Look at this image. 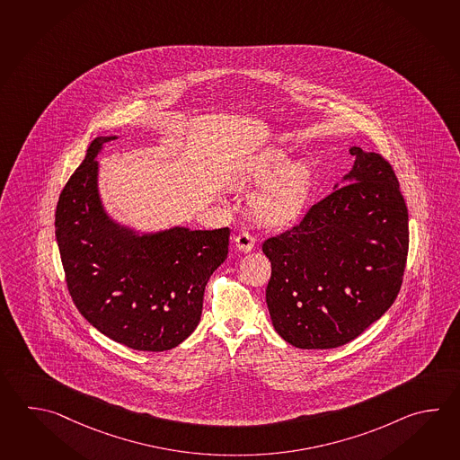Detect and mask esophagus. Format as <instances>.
I'll return each mask as SVG.
<instances>
[{
  "label": "esophagus",
  "instance_id": "34e87169",
  "mask_svg": "<svg viewBox=\"0 0 460 460\" xmlns=\"http://www.w3.org/2000/svg\"><path fill=\"white\" fill-rule=\"evenodd\" d=\"M253 244H255V241H253L252 235L249 234V233H239L234 237V245L239 252H251L253 249Z\"/></svg>",
  "mask_w": 460,
  "mask_h": 460
}]
</instances>
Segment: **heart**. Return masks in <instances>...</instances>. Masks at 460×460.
I'll return each instance as SVG.
<instances>
[{"label": "heart", "mask_w": 460, "mask_h": 460, "mask_svg": "<svg viewBox=\"0 0 460 460\" xmlns=\"http://www.w3.org/2000/svg\"><path fill=\"white\" fill-rule=\"evenodd\" d=\"M287 150L267 147L247 154L231 170L235 188H259L249 213L257 225L287 229L296 225L310 207L316 172L308 160H291Z\"/></svg>", "instance_id": "b5f03b06"}]
</instances>
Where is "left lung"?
<instances>
[{
  "label": "left lung",
  "instance_id": "left-lung-1",
  "mask_svg": "<svg viewBox=\"0 0 460 460\" xmlns=\"http://www.w3.org/2000/svg\"><path fill=\"white\" fill-rule=\"evenodd\" d=\"M352 170L300 225L267 239L265 290L275 331L300 349H334L394 305L408 255V208L376 152L350 147Z\"/></svg>",
  "mask_w": 460,
  "mask_h": 460
}]
</instances>
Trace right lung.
Listing matches in <instances>:
<instances>
[{
	"mask_svg": "<svg viewBox=\"0 0 460 460\" xmlns=\"http://www.w3.org/2000/svg\"><path fill=\"white\" fill-rule=\"evenodd\" d=\"M118 136H100L66 181L56 237L66 287L84 318L134 350L162 352L197 329L209 277L225 262L229 227L173 226L142 233L104 209L96 157Z\"/></svg>",
	"mask_w": 460,
	"mask_h": 460,
	"instance_id": "right-lung-1",
	"label": "right lung"
}]
</instances>
